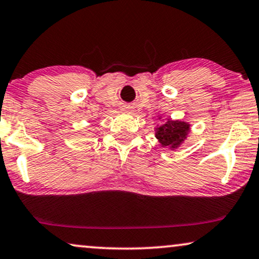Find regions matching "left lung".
I'll list each match as a JSON object with an SVG mask.
<instances>
[{
    "mask_svg": "<svg viewBox=\"0 0 259 259\" xmlns=\"http://www.w3.org/2000/svg\"><path fill=\"white\" fill-rule=\"evenodd\" d=\"M161 119V117H158ZM191 132V124L184 120L167 119L163 124L155 127V137L162 147H168L170 150H175L180 147L187 139Z\"/></svg>",
    "mask_w": 259,
    "mask_h": 259,
    "instance_id": "obj_1",
    "label": "left lung"
}]
</instances>
